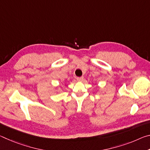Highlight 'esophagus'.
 I'll return each instance as SVG.
<instances>
[{"label": "esophagus", "instance_id": "34e87169", "mask_svg": "<svg viewBox=\"0 0 150 150\" xmlns=\"http://www.w3.org/2000/svg\"><path fill=\"white\" fill-rule=\"evenodd\" d=\"M83 79V77H77V80L78 81H82Z\"/></svg>", "mask_w": 150, "mask_h": 150}]
</instances>
